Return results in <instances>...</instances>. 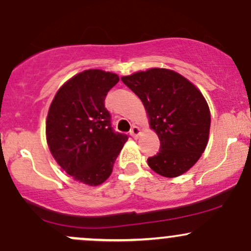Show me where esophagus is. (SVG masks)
<instances>
[{
    "mask_svg": "<svg viewBox=\"0 0 251 251\" xmlns=\"http://www.w3.org/2000/svg\"><path fill=\"white\" fill-rule=\"evenodd\" d=\"M139 133H140V128L135 125L132 126L131 131H129V134H131L133 138H137L138 135H139Z\"/></svg>",
    "mask_w": 251,
    "mask_h": 251,
    "instance_id": "34e87169",
    "label": "esophagus"
}]
</instances>
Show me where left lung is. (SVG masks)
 I'll return each mask as SVG.
<instances>
[{"label": "left lung", "mask_w": 251, "mask_h": 251, "mask_svg": "<svg viewBox=\"0 0 251 251\" xmlns=\"http://www.w3.org/2000/svg\"><path fill=\"white\" fill-rule=\"evenodd\" d=\"M122 81L142 100L159 137L160 149L149 158V166L164 177L183 175L208 144L211 119L204 97L185 77L164 68L138 72Z\"/></svg>", "instance_id": "obj_1"}]
</instances>
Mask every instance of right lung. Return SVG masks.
<instances>
[{
  "mask_svg": "<svg viewBox=\"0 0 251 251\" xmlns=\"http://www.w3.org/2000/svg\"><path fill=\"white\" fill-rule=\"evenodd\" d=\"M119 81L114 73L88 70L68 80L57 91L47 117L50 150L74 179L99 185L112 174L127 134L112 127L105 107L108 91Z\"/></svg>",
  "mask_w": 251,
  "mask_h": 251,
  "instance_id": "1",
  "label": "right lung"
}]
</instances>
